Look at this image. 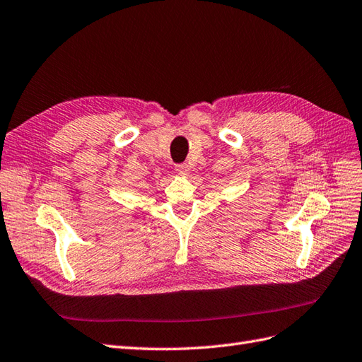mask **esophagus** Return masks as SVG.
I'll list each match as a JSON object with an SVG mask.
<instances>
[{
  "label": "esophagus",
  "instance_id": "esophagus-1",
  "mask_svg": "<svg viewBox=\"0 0 362 362\" xmlns=\"http://www.w3.org/2000/svg\"><path fill=\"white\" fill-rule=\"evenodd\" d=\"M175 171H177L180 175H187L189 173V167L187 163H177L175 165Z\"/></svg>",
  "mask_w": 362,
  "mask_h": 362
}]
</instances>
